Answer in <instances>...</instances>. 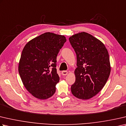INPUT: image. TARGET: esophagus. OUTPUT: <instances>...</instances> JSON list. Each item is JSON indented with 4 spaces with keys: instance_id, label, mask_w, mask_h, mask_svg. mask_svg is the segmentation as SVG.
<instances>
[{
    "instance_id": "esophagus-1",
    "label": "esophagus",
    "mask_w": 126,
    "mask_h": 126,
    "mask_svg": "<svg viewBox=\"0 0 126 126\" xmlns=\"http://www.w3.org/2000/svg\"><path fill=\"white\" fill-rule=\"evenodd\" d=\"M68 72H67V71H65V70H63L62 71V74L63 75H67L68 74Z\"/></svg>"
}]
</instances>
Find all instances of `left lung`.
Returning a JSON list of instances; mask_svg holds the SVG:
<instances>
[{"label": "left lung", "instance_id": "obj_1", "mask_svg": "<svg viewBox=\"0 0 126 126\" xmlns=\"http://www.w3.org/2000/svg\"><path fill=\"white\" fill-rule=\"evenodd\" d=\"M69 40L77 60L71 91L79 99H91L102 90L110 74L108 51L101 41L85 32L70 36Z\"/></svg>", "mask_w": 126, "mask_h": 126}]
</instances>
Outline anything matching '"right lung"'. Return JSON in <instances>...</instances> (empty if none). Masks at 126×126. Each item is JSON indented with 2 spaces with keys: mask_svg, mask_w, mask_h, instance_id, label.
I'll return each mask as SVG.
<instances>
[{
  "mask_svg": "<svg viewBox=\"0 0 126 126\" xmlns=\"http://www.w3.org/2000/svg\"><path fill=\"white\" fill-rule=\"evenodd\" d=\"M66 41L63 35L46 32L25 46L18 70L25 88L36 98L46 100L55 93L59 80L57 56Z\"/></svg>",
  "mask_w": 126,
  "mask_h": 126,
  "instance_id": "add662e5",
  "label": "right lung"
}]
</instances>
